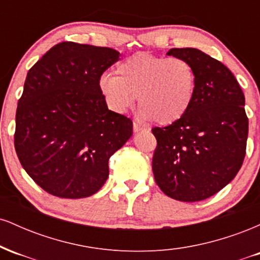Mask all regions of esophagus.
Segmentation results:
<instances>
[{
  "mask_svg": "<svg viewBox=\"0 0 260 260\" xmlns=\"http://www.w3.org/2000/svg\"><path fill=\"white\" fill-rule=\"evenodd\" d=\"M143 129H144V128H143L142 126H140V124L139 123H137V122H134V123H133V131H134V132H140V131H143Z\"/></svg>",
  "mask_w": 260,
  "mask_h": 260,
  "instance_id": "obj_1",
  "label": "esophagus"
}]
</instances>
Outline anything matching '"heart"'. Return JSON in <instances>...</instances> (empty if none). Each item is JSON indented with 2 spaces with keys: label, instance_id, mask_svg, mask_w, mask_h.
<instances>
[{
  "label": "heart",
  "instance_id": "1",
  "mask_svg": "<svg viewBox=\"0 0 260 260\" xmlns=\"http://www.w3.org/2000/svg\"><path fill=\"white\" fill-rule=\"evenodd\" d=\"M116 73L100 79V90L116 112L131 109L139 95L143 120L169 126L180 121L194 100L197 74L186 58L136 53L122 61Z\"/></svg>",
  "mask_w": 260,
  "mask_h": 260
}]
</instances>
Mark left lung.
Here are the masks:
<instances>
[{"instance_id": "8db88e82", "label": "left lung", "mask_w": 260, "mask_h": 260, "mask_svg": "<svg viewBox=\"0 0 260 260\" xmlns=\"http://www.w3.org/2000/svg\"><path fill=\"white\" fill-rule=\"evenodd\" d=\"M197 74L194 100L180 121L154 127L153 172L160 189L176 201L199 202L222 189L246 156L248 117L244 95L226 66L201 50L171 49Z\"/></svg>"}]
</instances>
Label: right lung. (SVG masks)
Listing matches in <instances>:
<instances>
[{"mask_svg":"<svg viewBox=\"0 0 260 260\" xmlns=\"http://www.w3.org/2000/svg\"><path fill=\"white\" fill-rule=\"evenodd\" d=\"M110 47L64 41L26 74L18 100L14 148L50 194L90 197L109 177V159L131 138V118L107 109L100 78L120 59Z\"/></svg>","mask_w":260,"mask_h":260,"instance_id":"1","label":"right lung"}]
</instances>
